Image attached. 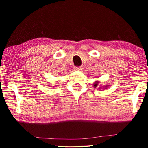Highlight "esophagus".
<instances>
[{"label":"esophagus","instance_id":"34e87169","mask_svg":"<svg viewBox=\"0 0 148 148\" xmlns=\"http://www.w3.org/2000/svg\"><path fill=\"white\" fill-rule=\"evenodd\" d=\"M82 69H83V67L82 66H76L74 68L75 71H82Z\"/></svg>","mask_w":148,"mask_h":148}]
</instances>
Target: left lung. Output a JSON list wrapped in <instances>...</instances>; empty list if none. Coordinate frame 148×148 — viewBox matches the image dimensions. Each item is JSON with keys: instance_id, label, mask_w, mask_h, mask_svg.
<instances>
[{"instance_id": "left-lung-1", "label": "left lung", "mask_w": 148, "mask_h": 148, "mask_svg": "<svg viewBox=\"0 0 148 148\" xmlns=\"http://www.w3.org/2000/svg\"><path fill=\"white\" fill-rule=\"evenodd\" d=\"M99 85V82L98 81H96L95 82V84H93V86H94V88H96V87L98 86Z\"/></svg>"}]
</instances>
